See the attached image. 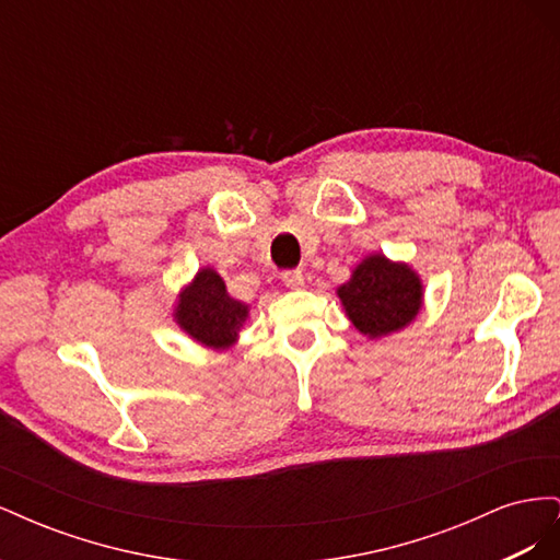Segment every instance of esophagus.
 Listing matches in <instances>:
<instances>
[{
    "instance_id": "34e87169",
    "label": "esophagus",
    "mask_w": 560,
    "mask_h": 560,
    "mask_svg": "<svg viewBox=\"0 0 560 560\" xmlns=\"http://www.w3.org/2000/svg\"><path fill=\"white\" fill-rule=\"evenodd\" d=\"M303 282H306V278H303L301 270H284L282 273V284L290 287V290H299Z\"/></svg>"
}]
</instances>
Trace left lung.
Masks as SVG:
<instances>
[{
    "mask_svg": "<svg viewBox=\"0 0 560 560\" xmlns=\"http://www.w3.org/2000/svg\"><path fill=\"white\" fill-rule=\"evenodd\" d=\"M336 294L352 325L376 338L404 329L418 315L422 284L406 264L374 254L352 270V278Z\"/></svg>",
    "mask_w": 560,
    "mask_h": 560,
    "instance_id": "8db88e82",
    "label": "left lung"
}]
</instances>
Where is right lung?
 Wrapping results in <instances>:
<instances>
[{"label": "right lung", "instance_id": "obj_1", "mask_svg": "<svg viewBox=\"0 0 560 560\" xmlns=\"http://www.w3.org/2000/svg\"><path fill=\"white\" fill-rule=\"evenodd\" d=\"M247 306L226 294V284L212 268L198 270L189 290L179 296L175 317L179 327L208 348H229L238 338Z\"/></svg>", "mask_w": 560, "mask_h": 560}]
</instances>
